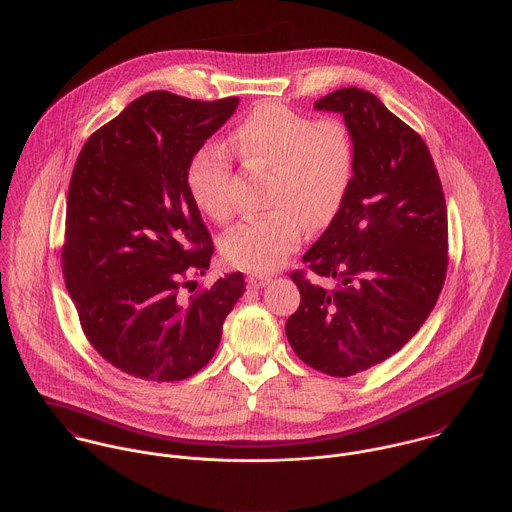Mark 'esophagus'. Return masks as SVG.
Returning a JSON list of instances; mask_svg holds the SVG:
<instances>
[{"label": "esophagus", "instance_id": "obj_1", "mask_svg": "<svg viewBox=\"0 0 512 512\" xmlns=\"http://www.w3.org/2000/svg\"><path fill=\"white\" fill-rule=\"evenodd\" d=\"M269 277H265V275H253V277H249L247 279V283H249V287L251 289H263L265 285H269Z\"/></svg>", "mask_w": 512, "mask_h": 512}]
</instances>
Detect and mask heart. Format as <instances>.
<instances>
[{"label": "heart", "mask_w": 512, "mask_h": 512, "mask_svg": "<svg viewBox=\"0 0 512 512\" xmlns=\"http://www.w3.org/2000/svg\"><path fill=\"white\" fill-rule=\"evenodd\" d=\"M227 150L247 166L269 168V213L237 225L225 239L231 265L251 273L275 271L303 241L307 227L326 225L344 202L354 144L344 122L310 120L273 101L259 103L231 130ZM221 146L194 152L186 172L192 202L213 221L229 219L231 158Z\"/></svg>", "instance_id": "heart-1"}]
</instances>
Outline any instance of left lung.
<instances>
[{
  "mask_svg": "<svg viewBox=\"0 0 512 512\" xmlns=\"http://www.w3.org/2000/svg\"><path fill=\"white\" fill-rule=\"evenodd\" d=\"M340 112L354 144L348 194L303 257L332 291L291 277L301 305L285 332L310 368L346 378L408 344L447 273V207L433 158L417 132L372 93L338 89L314 103Z\"/></svg>",
  "mask_w": 512,
  "mask_h": 512,
  "instance_id": "obj_1",
  "label": "left lung"
}]
</instances>
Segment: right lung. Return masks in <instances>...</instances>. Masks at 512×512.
<instances>
[{
	"instance_id": "obj_1",
	"label": "right lung",
	"mask_w": 512,
	"mask_h": 512,
	"mask_svg": "<svg viewBox=\"0 0 512 512\" xmlns=\"http://www.w3.org/2000/svg\"><path fill=\"white\" fill-rule=\"evenodd\" d=\"M237 97L204 103L152 91L83 146L69 186L61 253L85 336L114 368L178 382L213 358L225 316L245 293L241 273L180 297L205 275L213 245L192 202L190 158L235 112Z\"/></svg>"
}]
</instances>
